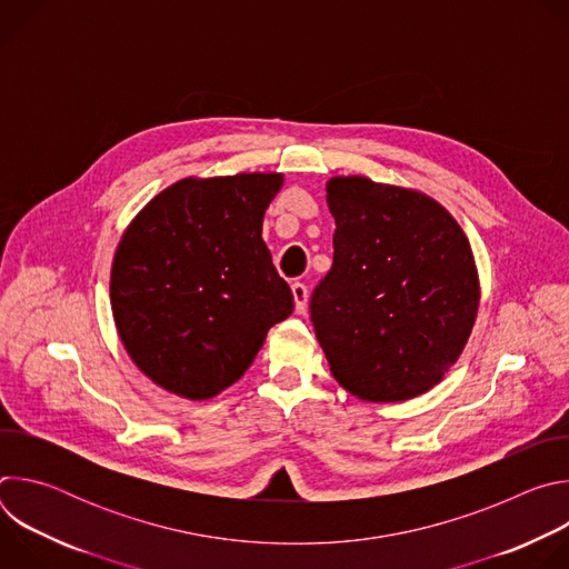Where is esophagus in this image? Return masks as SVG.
Instances as JSON below:
<instances>
[{
	"mask_svg": "<svg viewBox=\"0 0 569 569\" xmlns=\"http://www.w3.org/2000/svg\"><path fill=\"white\" fill-rule=\"evenodd\" d=\"M292 297H295V312L303 315L306 312V303H308V288L303 283H292Z\"/></svg>",
	"mask_w": 569,
	"mask_h": 569,
	"instance_id": "obj_1",
	"label": "esophagus"
}]
</instances>
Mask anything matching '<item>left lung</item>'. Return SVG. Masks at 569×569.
<instances>
[{
    "label": "left lung",
    "mask_w": 569,
    "mask_h": 569,
    "mask_svg": "<svg viewBox=\"0 0 569 569\" xmlns=\"http://www.w3.org/2000/svg\"><path fill=\"white\" fill-rule=\"evenodd\" d=\"M333 268L310 319L333 378L369 402L430 391L459 360L479 308L470 242L435 198L362 176L327 182Z\"/></svg>",
    "instance_id": "obj_1"
}]
</instances>
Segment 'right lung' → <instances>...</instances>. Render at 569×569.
<instances>
[{"mask_svg": "<svg viewBox=\"0 0 569 569\" xmlns=\"http://www.w3.org/2000/svg\"><path fill=\"white\" fill-rule=\"evenodd\" d=\"M281 187V173L184 178L123 231L110 272L117 333L161 389L213 398L292 312V292L261 238Z\"/></svg>", "mask_w": 569, "mask_h": 569, "instance_id": "right-lung-1", "label": "right lung"}]
</instances>
